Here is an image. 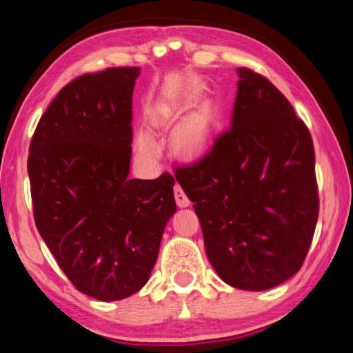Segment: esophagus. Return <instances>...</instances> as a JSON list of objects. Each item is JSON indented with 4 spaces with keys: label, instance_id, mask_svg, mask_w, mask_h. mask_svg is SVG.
<instances>
[{
    "label": "esophagus",
    "instance_id": "obj_1",
    "mask_svg": "<svg viewBox=\"0 0 353 353\" xmlns=\"http://www.w3.org/2000/svg\"><path fill=\"white\" fill-rule=\"evenodd\" d=\"M174 196H176V202L179 207H188L191 202L187 198V194H185V191L182 190V187L179 183L174 185Z\"/></svg>",
    "mask_w": 353,
    "mask_h": 353
}]
</instances>
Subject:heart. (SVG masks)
I'll return each instance as SVG.
<instances>
[{"label":"heart","mask_w":353,"mask_h":353,"mask_svg":"<svg viewBox=\"0 0 353 353\" xmlns=\"http://www.w3.org/2000/svg\"><path fill=\"white\" fill-rule=\"evenodd\" d=\"M152 121L155 124H165V118L162 115H154ZM204 143L205 137L198 128H187L179 130L174 139L176 148L182 152L199 151V149L204 146ZM137 149H139V152L141 155H145V157H154V155L157 154V145H155V141L145 132H141L137 137Z\"/></svg>","instance_id":"b5f03b06"}]
</instances>
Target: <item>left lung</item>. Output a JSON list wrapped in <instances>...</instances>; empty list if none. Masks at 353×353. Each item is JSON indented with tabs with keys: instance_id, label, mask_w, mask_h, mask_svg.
Segmentation results:
<instances>
[{
	"instance_id": "1",
	"label": "left lung",
	"mask_w": 353,
	"mask_h": 353,
	"mask_svg": "<svg viewBox=\"0 0 353 353\" xmlns=\"http://www.w3.org/2000/svg\"><path fill=\"white\" fill-rule=\"evenodd\" d=\"M230 128L176 181L194 202L213 270L238 290L263 291L301 270L318 223L313 140L261 74L238 68Z\"/></svg>"
}]
</instances>
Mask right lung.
Instances as JSON below:
<instances>
[{
	"instance_id": "obj_1",
	"label": "right lung",
	"mask_w": 353,
	"mask_h": 353,
	"mask_svg": "<svg viewBox=\"0 0 353 353\" xmlns=\"http://www.w3.org/2000/svg\"><path fill=\"white\" fill-rule=\"evenodd\" d=\"M139 74L118 67L76 77L41 115L29 146L39 234L70 282L104 302L146 285L176 213L171 174L129 177Z\"/></svg>"
}]
</instances>
